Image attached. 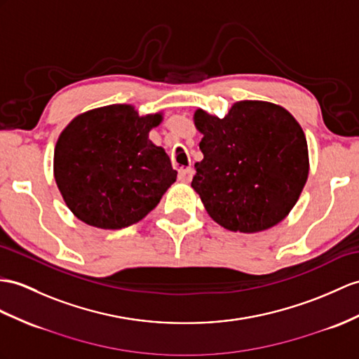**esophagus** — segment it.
Masks as SVG:
<instances>
[{
  "label": "esophagus",
  "instance_id": "obj_1",
  "mask_svg": "<svg viewBox=\"0 0 359 359\" xmlns=\"http://www.w3.org/2000/svg\"><path fill=\"white\" fill-rule=\"evenodd\" d=\"M191 177H194V169L191 168H181L180 172H178V178L181 181L184 182H189L191 180Z\"/></svg>",
  "mask_w": 359,
  "mask_h": 359
}]
</instances>
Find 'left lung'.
<instances>
[{"instance_id": "1", "label": "left lung", "mask_w": 359, "mask_h": 359, "mask_svg": "<svg viewBox=\"0 0 359 359\" xmlns=\"http://www.w3.org/2000/svg\"><path fill=\"white\" fill-rule=\"evenodd\" d=\"M203 161L194 187L224 229L256 233L280 222L308 180V144L300 125L277 104L243 100L224 118L195 112Z\"/></svg>"}]
</instances>
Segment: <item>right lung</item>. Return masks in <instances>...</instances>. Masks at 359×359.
I'll use <instances>...</instances> for the list:
<instances>
[{"mask_svg": "<svg viewBox=\"0 0 359 359\" xmlns=\"http://www.w3.org/2000/svg\"><path fill=\"white\" fill-rule=\"evenodd\" d=\"M160 121V114L138 117L129 104H109L65 128L55 151V180L79 219L118 230L160 203L177 181L169 155L147 138Z\"/></svg>", "mask_w": 359, "mask_h": 359, "instance_id": "right-lung-1", "label": "right lung"}]
</instances>
